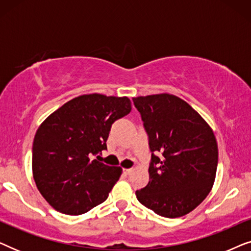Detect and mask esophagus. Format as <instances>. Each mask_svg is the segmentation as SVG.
Segmentation results:
<instances>
[{
    "instance_id": "1",
    "label": "esophagus",
    "mask_w": 251,
    "mask_h": 251,
    "mask_svg": "<svg viewBox=\"0 0 251 251\" xmlns=\"http://www.w3.org/2000/svg\"><path fill=\"white\" fill-rule=\"evenodd\" d=\"M131 173H132V169H123V174H125L126 176H129Z\"/></svg>"
}]
</instances>
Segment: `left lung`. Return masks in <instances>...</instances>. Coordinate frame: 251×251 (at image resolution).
<instances>
[{
  "label": "left lung",
  "instance_id": "8db88e82",
  "mask_svg": "<svg viewBox=\"0 0 251 251\" xmlns=\"http://www.w3.org/2000/svg\"><path fill=\"white\" fill-rule=\"evenodd\" d=\"M132 100L152 153L150 181L136 191V197L162 217H181L197 208L214 185L218 163L214 132L198 112L174 95Z\"/></svg>",
  "mask_w": 251,
  "mask_h": 251
}]
</instances>
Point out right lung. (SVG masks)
Masks as SVG:
<instances>
[{
	"label": "right lung",
	"mask_w": 251,
	"mask_h": 251,
	"mask_svg": "<svg viewBox=\"0 0 251 251\" xmlns=\"http://www.w3.org/2000/svg\"><path fill=\"white\" fill-rule=\"evenodd\" d=\"M131 111L128 97L92 94L72 99L47 118L33 142V177L57 211L81 215L100 204L119 180L120 167L95 159L107 150L112 125Z\"/></svg>",
	"instance_id": "1"
}]
</instances>
